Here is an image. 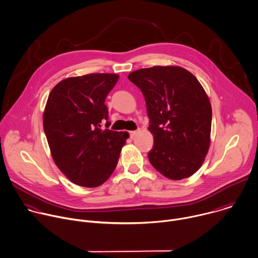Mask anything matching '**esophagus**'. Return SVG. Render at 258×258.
Listing matches in <instances>:
<instances>
[{
  "label": "esophagus",
  "instance_id": "34e87169",
  "mask_svg": "<svg viewBox=\"0 0 258 258\" xmlns=\"http://www.w3.org/2000/svg\"><path fill=\"white\" fill-rule=\"evenodd\" d=\"M138 130H134V131H130V136H131V138H134L137 134H138Z\"/></svg>",
  "mask_w": 258,
  "mask_h": 258
}]
</instances>
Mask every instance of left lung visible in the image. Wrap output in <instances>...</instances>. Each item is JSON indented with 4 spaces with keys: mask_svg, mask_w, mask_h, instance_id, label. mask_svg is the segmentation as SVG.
<instances>
[{
    "mask_svg": "<svg viewBox=\"0 0 258 258\" xmlns=\"http://www.w3.org/2000/svg\"><path fill=\"white\" fill-rule=\"evenodd\" d=\"M128 79L142 92L153 147L148 160L171 180L192 176L211 144L212 106L197 78L179 66L133 71Z\"/></svg>",
    "mask_w": 258,
    "mask_h": 258,
    "instance_id": "obj_1",
    "label": "left lung"
}]
</instances>
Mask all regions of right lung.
I'll use <instances>...</instances> for the list:
<instances>
[{
    "instance_id": "add662e5",
    "label": "right lung",
    "mask_w": 258,
    "mask_h": 258,
    "mask_svg": "<svg viewBox=\"0 0 258 258\" xmlns=\"http://www.w3.org/2000/svg\"><path fill=\"white\" fill-rule=\"evenodd\" d=\"M119 75L93 73L69 77L51 89L43 112V130L51 157L74 184L93 188L104 184L119 161L127 132L106 129L105 100Z\"/></svg>"
}]
</instances>
